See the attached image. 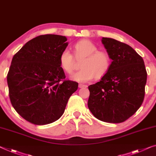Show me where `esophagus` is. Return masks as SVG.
Returning a JSON list of instances; mask_svg holds the SVG:
<instances>
[{
	"instance_id": "esophagus-1",
	"label": "esophagus",
	"mask_w": 156,
	"mask_h": 156,
	"mask_svg": "<svg viewBox=\"0 0 156 156\" xmlns=\"http://www.w3.org/2000/svg\"><path fill=\"white\" fill-rule=\"evenodd\" d=\"M78 87L79 88H84V87H87V85H83V84H79Z\"/></svg>"
}]
</instances>
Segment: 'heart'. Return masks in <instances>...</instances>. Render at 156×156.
<instances>
[{"instance_id":"1","label":"heart","mask_w":156,"mask_h":156,"mask_svg":"<svg viewBox=\"0 0 156 156\" xmlns=\"http://www.w3.org/2000/svg\"><path fill=\"white\" fill-rule=\"evenodd\" d=\"M74 54L77 59H82L80 70L71 76L73 80L80 83H87L94 77L100 78L110 69L111 60L110 56L104 51L98 50L95 44L90 41L82 40L73 46ZM60 66L66 73L71 74L74 69L75 61L68 49L62 50L59 57Z\"/></svg>"}]
</instances>
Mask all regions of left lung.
<instances>
[{
	"label": "left lung",
	"instance_id": "8db88e82",
	"mask_svg": "<svg viewBox=\"0 0 156 156\" xmlns=\"http://www.w3.org/2000/svg\"><path fill=\"white\" fill-rule=\"evenodd\" d=\"M101 42L112 62L101 80L88 87V108L101 121L122 122L143 103L147 80L144 62L127 44L110 38Z\"/></svg>",
	"mask_w": 156,
	"mask_h": 156
}]
</instances>
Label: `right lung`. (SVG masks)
<instances>
[{"label": "right lung", "instance_id": "add662e5", "mask_svg": "<svg viewBox=\"0 0 156 156\" xmlns=\"http://www.w3.org/2000/svg\"><path fill=\"white\" fill-rule=\"evenodd\" d=\"M59 35H41L28 41L12 59L7 81L11 104L34 125L59 119L78 83L65 80L59 55L68 46Z\"/></svg>", "mask_w": 156, "mask_h": 156}]
</instances>
